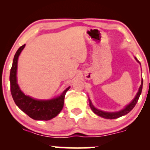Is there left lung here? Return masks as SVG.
<instances>
[{
    "instance_id": "left-lung-1",
    "label": "left lung",
    "mask_w": 150,
    "mask_h": 150,
    "mask_svg": "<svg viewBox=\"0 0 150 150\" xmlns=\"http://www.w3.org/2000/svg\"><path fill=\"white\" fill-rule=\"evenodd\" d=\"M135 59L140 64V62L137 61V59L135 57ZM142 84H143V80H142V79L140 87H139L138 92H137V94H136L135 98L132 99V100L131 101V102L129 103L127 106H125V107L123 108V109L120 110V111H115V112H108V111H101V110H99L96 107H94V106L92 104V101H91V100L89 99V106H90L91 109L92 110V111L95 113V114H97V116H99L102 117V118H106V119H115V118H119V117L125 116V115L128 114V113L130 112V111H131L132 108L135 107V104H137L139 97H140V96L141 94V92H142Z\"/></svg>"
}]
</instances>
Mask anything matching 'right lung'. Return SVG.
Returning a JSON list of instances; mask_svg holds the SVG:
<instances>
[{
  "label": "right lung",
  "instance_id": "add662e5",
  "mask_svg": "<svg viewBox=\"0 0 150 150\" xmlns=\"http://www.w3.org/2000/svg\"><path fill=\"white\" fill-rule=\"evenodd\" d=\"M25 44L19 48L14 58L10 73V92L15 104L24 113L28 115L32 119L37 120H49L55 118L63 109L64 98L68 87L58 97L51 99H37L26 95L20 89L18 84L17 70L18 58Z\"/></svg>",
  "mask_w": 150,
  "mask_h": 150
}]
</instances>
